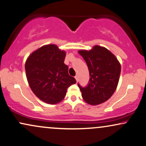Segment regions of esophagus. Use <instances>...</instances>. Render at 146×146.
I'll return each mask as SVG.
<instances>
[{
    "label": "esophagus",
    "instance_id": "obj_1",
    "mask_svg": "<svg viewBox=\"0 0 146 146\" xmlns=\"http://www.w3.org/2000/svg\"><path fill=\"white\" fill-rule=\"evenodd\" d=\"M75 79H76V81H77H77H79V77H78V75H76V76L75 77Z\"/></svg>",
    "mask_w": 146,
    "mask_h": 146
}]
</instances>
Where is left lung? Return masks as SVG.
I'll use <instances>...</instances> for the list:
<instances>
[{
  "instance_id": "1",
  "label": "left lung",
  "mask_w": 146,
  "mask_h": 146,
  "mask_svg": "<svg viewBox=\"0 0 146 146\" xmlns=\"http://www.w3.org/2000/svg\"><path fill=\"white\" fill-rule=\"evenodd\" d=\"M88 67L90 79L86 87L78 84L85 102L97 106L108 100L115 92L119 82L121 65L108 48L95 45L89 50H79Z\"/></svg>"
}]
</instances>
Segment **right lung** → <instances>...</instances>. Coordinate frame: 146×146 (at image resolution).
Here are the masks:
<instances>
[{
    "label": "right lung",
    "mask_w": 146,
    "mask_h": 146,
    "mask_svg": "<svg viewBox=\"0 0 146 146\" xmlns=\"http://www.w3.org/2000/svg\"><path fill=\"white\" fill-rule=\"evenodd\" d=\"M65 50L54 44L42 46L33 52L25 62L28 83L37 98L48 104H56L65 98L67 88L76 83L64 63Z\"/></svg>",
    "instance_id": "add662e5"
}]
</instances>
